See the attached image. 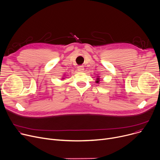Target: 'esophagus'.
Instances as JSON below:
<instances>
[{
	"label": "esophagus",
	"instance_id": "esophagus-1",
	"mask_svg": "<svg viewBox=\"0 0 160 160\" xmlns=\"http://www.w3.org/2000/svg\"><path fill=\"white\" fill-rule=\"evenodd\" d=\"M83 70H84V68H83V66H78V71L79 72H83Z\"/></svg>",
	"mask_w": 160,
	"mask_h": 160
}]
</instances>
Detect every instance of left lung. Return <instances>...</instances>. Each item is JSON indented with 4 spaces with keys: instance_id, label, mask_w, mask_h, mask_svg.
Wrapping results in <instances>:
<instances>
[{
    "instance_id": "left-lung-1",
    "label": "left lung",
    "mask_w": 160,
    "mask_h": 160,
    "mask_svg": "<svg viewBox=\"0 0 160 160\" xmlns=\"http://www.w3.org/2000/svg\"><path fill=\"white\" fill-rule=\"evenodd\" d=\"M99 82H100V78L98 77V78H97V80H96V83H99Z\"/></svg>"
}]
</instances>
